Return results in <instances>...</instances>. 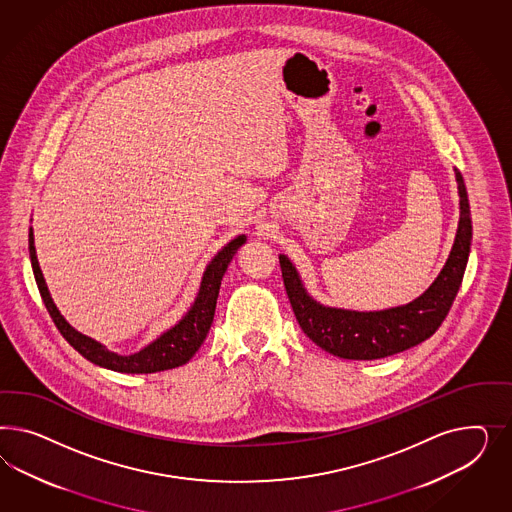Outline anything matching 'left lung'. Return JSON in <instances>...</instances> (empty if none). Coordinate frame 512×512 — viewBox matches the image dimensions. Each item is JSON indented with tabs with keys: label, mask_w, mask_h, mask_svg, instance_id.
Returning a JSON list of instances; mask_svg holds the SVG:
<instances>
[{
	"label": "left lung",
	"mask_w": 512,
	"mask_h": 512,
	"mask_svg": "<svg viewBox=\"0 0 512 512\" xmlns=\"http://www.w3.org/2000/svg\"><path fill=\"white\" fill-rule=\"evenodd\" d=\"M454 174L460 195V221L449 259L434 283L403 306L377 311L325 306L306 291L291 259L287 255H279L281 276L296 321L313 343L334 357L375 360L419 345L441 326L462 285L473 238L464 178L458 169H454Z\"/></svg>",
	"instance_id": "left-lung-1"
}]
</instances>
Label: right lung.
<instances>
[{"instance_id":"add662e5","label":"right lung","mask_w":512,"mask_h":512,"mask_svg":"<svg viewBox=\"0 0 512 512\" xmlns=\"http://www.w3.org/2000/svg\"><path fill=\"white\" fill-rule=\"evenodd\" d=\"M246 240H248L246 234H238L229 244H225L223 248L219 249L214 255V259L206 264V268L202 272L199 293L195 296L191 308L186 311V315L176 325L171 326L169 330L159 334L154 341H150L140 351L131 353V355H120V353L110 351L107 345L78 332L65 321V317L56 308V304L50 296L47 281L43 278L41 266L37 261V253H35V240H33L31 227L28 242H30L31 268H33V276L37 281L39 293H41V298L47 306L54 325L58 326V330L62 332L63 338L69 341V345L73 349H77L82 357L93 362L95 366L107 368L112 372L155 373L184 366L199 351V347H201L202 341L206 340V334L214 321L221 279L227 272V266L233 261L234 253L242 244H246Z\"/></svg>"}]
</instances>
